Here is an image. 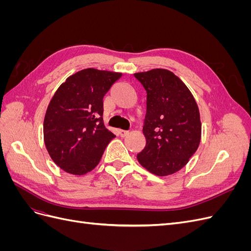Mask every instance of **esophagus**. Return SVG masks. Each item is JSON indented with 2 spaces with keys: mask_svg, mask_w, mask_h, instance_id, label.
I'll return each instance as SVG.
<instances>
[{
  "mask_svg": "<svg viewBox=\"0 0 251 251\" xmlns=\"http://www.w3.org/2000/svg\"><path fill=\"white\" fill-rule=\"evenodd\" d=\"M128 134V131H125V130H119V135L121 136V137H125V136H126Z\"/></svg>",
  "mask_w": 251,
  "mask_h": 251,
  "instance_id": "1",
  "label": "esophagus"
}]
</instances>
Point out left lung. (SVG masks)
Segmentation results:
<instances>
[{"instance_id":"8db88e82","label":"left lung","mask_w":251,"mask_h":251,"mask_svg":"<svg viewBox=\"0 0 251 251\" xmlns=\"http://www.w3.org/2000/svg\"><path fill=\"white\" fill-rule=\"evenodd\" d=\"M147 91L143 135L147 143L138 162L156 176H168L186 165L201 140L198 104L185 83L166 69L135 73Z\"/></svg>"}]
</instances>
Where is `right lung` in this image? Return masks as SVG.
<instances>
[{
    "mask_svg": "<svg viewBox=\"0 0 251 251\" xmlns=\"http://www.w3.org/2000/svg\"><path fill=\"white\" fill-rule=\"evenodd\" d=\"M123 73L88 68L59 86L44 119V141L53 161L72 175L96 168L115 137L103 125V96Z\"/></svg>",
    "mask_w": 251,
    "mask_h": 251,
    "instance_id": "right-lung-1",
    "label": "right lung"
}]
</instances>
